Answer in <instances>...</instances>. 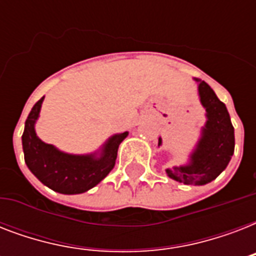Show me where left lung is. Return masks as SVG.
I'll use <instances>...</instances> for the list:
<instances>
[{
	"instance_id": "left-lung-1",
	"label": "left lung",
	"mask_w": 256,
	"mask_h": 256,
	"mask_svg": "<svg viewBox=\"0 0 256 256\" xmlns=\"http://www.w3.org/2000/svg\"><path fill=\"white\" fill-rule=\"evenodd\" d=\"M194 80L198 82L199 100L206 110V124L202 128L194 152L190 154L188 164L168 168L166 172L176 182L202 186L214 180L227 168L234 154L235 136L226 104L219 100L206 82ZM160 144V138L158 146Z\"/></svg>"
}]
</instances>
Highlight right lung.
Returning <instances> with one entry per match:
<instances>
[{
    "instance_id": "1",
    "label": "right lung",
    "mask_w": 256,
    "mask_h": 256,
    "mask_svg": "<svg viewBox=\"0 0 256 256\" xmlns=\"http://www.w3.org/2000/svg\"><path fill=\"white\" fill-rule=\"evenodd\" d=\"M44 98L34 104L25 122L22 148L26 166L52 190L68 195L82 194L96 186L112 170L118 148L128 132L112 136L100 150L92 154L76 156L64 152L53 144L42 142L36 134L34 124L40 116Z\"/></svg>"
}]
</instances>
